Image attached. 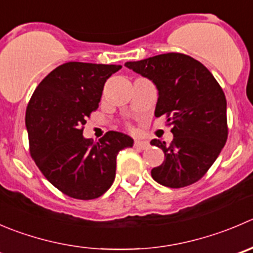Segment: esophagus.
Segmentation results:
<instances>
[{"label":"esophagus","mask_w":253,"mask_h":253,"mask_svg":"<svg viewBox=\"0 0 253 253\" xmlns=\"http://www.w3.org/2000/svg\"><path fill=\"white\" fill-rule=\"evenodd\" d=\"M133 146L138 149H146V148H148L149 143L147 141H143V139H136L133 143Z\"/></svg>","instance_id":"esophagus-1"}]
</instances>
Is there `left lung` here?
<instances>
[{
	"mask_svg": "<svg viewBox=\"0 0 253 253\" xmlns=\"http://www.w3.org/2000/svg\"><path fill=\"white\" fill-rule=\"evenodd\" d=\"M125 67L152 80L158 90L156 117L166 116L173 141L152 139L164 152L152 178L168 188H183L205 175L227 139L226 97L211 73L192 56L167 53Z\"/></svg>",
	"mask_w": 253,
	"mask_h": 253,
	"instance_id": "1",
	"label": "left lung"
}]
</instances>
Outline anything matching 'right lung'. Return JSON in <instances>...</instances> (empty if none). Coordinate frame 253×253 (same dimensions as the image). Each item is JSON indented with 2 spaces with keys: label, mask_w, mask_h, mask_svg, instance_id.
Segmentation results:
<instances>
[{
  "label": "right lung",
  "mask_w": 253,
  "mask_h": 253,
  "mask_svg": "<svg viewBox=\"0 0 253 253\" xmlns=\"http://www.w3.org/2000/svg\"><path fill=\"white\" fill-rule=\"evenodd\" d=\"M121 68L69 61L49 73L29 100L26 127L31 156L43 175L68 197H101L115 180L119 152L133 146L131 137L116 131L96 143L83 136L105 83Z\"/></svg>",
  "instance_id": "add662e5"
}]
</instances>
